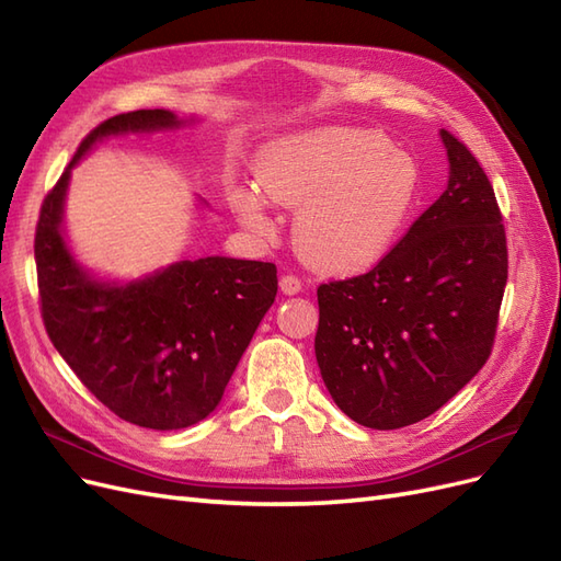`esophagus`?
Masks as SVG:
<instances>
[{"instance_id":"esophagus-1","label":"esophagus","mask_w":561,"mask_h":561,"mask_svg":"<svg viewBox=\"0 0 561 561\" xmlns=\"http://www.w3.org/2000/svg\"><path fill=\"white\" fill-rule=\"evenodd\" d=\"M280 290L285 295H297L301 290V280L293 274H285V276H280Z\"/></svg>"}]
</instances>
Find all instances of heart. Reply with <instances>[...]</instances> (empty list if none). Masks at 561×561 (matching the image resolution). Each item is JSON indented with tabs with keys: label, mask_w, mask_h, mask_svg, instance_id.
Returning a JSON list of instances; mask_svg holds the SVG:
<instances>
[{
	"label": "heart",
	"mask_w": 561,
	"mask_h": 561,
	"mask_svg": "<svg viewBox=\"0 0 561 561\" xmlns=\"http://www.w3.org/2000/svg\"><path fill=\"white\" fill-rule=\"evenodd\" d=\"M262 194L299 208L295 239L304 257L328 274L377 264L396 243L419 192L416 163L375 133L320 128L278 140L254 165ZM231 208L250 231L276 233L266 201L233 186Z\"/></svg>",
	"instance_id": "obj_1"
}]
</instances>
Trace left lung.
Wrapping results in <instances>:
<instances>
[{
  "label": "left lung",
  "mask_w": 561,
  "mask_h": 561,
  "mask_svg": "<svg viewBox=\"0 0 561 561\" xmlns=\"http://www.w3.org/2000/svg\"><path fill=\"white\" fill-rule=\"evenodd\" d=\"M449 184L360 276L318 285L316 360L355 423L431 416L489 360L507 283L503 215L484 168L449 130Z\"/></svg>",
  "instance_id": "8db88e82"
}]
</instances>
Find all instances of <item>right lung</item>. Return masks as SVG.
I'll list each match as a JSON object with an SVG mask.
<instances>
[{
    "mask_svg": "<svg viewBox=\"0 0 561 561\" xmlns=\"http://www.w3.org/2000/svg\"><path fill=\"white\" fill-rule=\"evenodd\" d=\"M180 126L168 110L116 114L77 147L44 196L35 262L50 342L118 419L178 431L206 419L278 293L276 264L182 260L124 287L93 280L67 250L60 219L70 168L105 135Z\"/></svg>",
    "mask_w": 561,
    "mask_h": 561,
    "instance_id": "1",
    "label": "right lung"
}]
</instances>
